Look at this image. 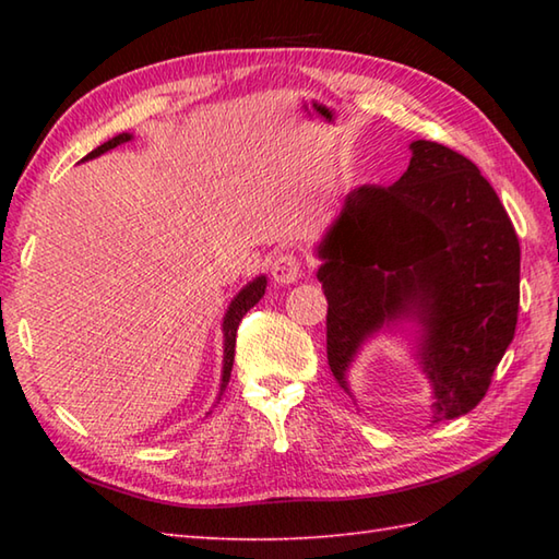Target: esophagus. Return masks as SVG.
<instances>
[{"instance_id": "1", "label": "esophagus", "mask_w": 559, "mask_h": 559, "mask_svg": "<svg viewBox=\"0 0 559 559\" xmlns=\"http://www.w3.org/2000/svg\"><path fill=\"white\" fill-rule=\"evenodd\" d=\"M271 276L276 283H293L302 276V259L295 252L278 254L273 259L271 266Z\"/></svg>"}]
</instances>
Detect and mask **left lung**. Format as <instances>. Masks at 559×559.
<instances>
[{"label":"left lung","instance_id":"obj_1","mask_svg":"<svg viewBox=\"0 0 559 559\" xmlns=\"http://www.w3.org/2000/svg\"><path fill=\"white\" fill-rule=\"evenodd\" d=\"M411 148L399 182L362 185L346 197L319 245L317 278L329 302L326 358L343 389L367 336L391 319H420V365L439 423L478 406L514 338L521 247L476 165L437 141Z\"/></svg>","mask_w":559,"mask_h":559}]
</instances>
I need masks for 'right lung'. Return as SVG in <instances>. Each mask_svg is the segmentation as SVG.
<instances>
[{"label": "right lung", "instance_id": "add662e5", "mask_svg": "<svg viewBox=\"0 0 559 559\" xmlns=\"http://www.w3.org/2000/svg\"><path fill=\"white\" fill-rule=\"evenodd\" d=\"M129 139H132V136H129V134H120V136H115V139H110V141H105V144H100L96 151H91L88 156L83 158V160L96 158V156H100V153L110 151V148H115V146H120V144H124V141H129ZM264 290H266V278H264V276L249 283L247 288H242L240 293H237V298H235V300L230 302V307H228V314H225V319H223L225 355H223V384H221V391H223L225 386H228V382H230V370H233V360H235V336H237V326H240V322H242V317L247 314V310H252V307L261 300V295H264Z\"/></svg>", "mask_w": 559, "mask_h": 559}]
</instances>
